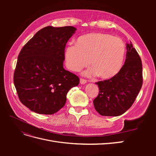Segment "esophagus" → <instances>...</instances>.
<instances>
[{
	"label": "esophagus",
	"mask_w": 156,
	"mask_h": 156,
	"mask_svg": "<svg viewBox=\"0 0 156 156\" xmlns=\"http://www.w3.org/2000/svg\"><path fill=\"white\" fill-rule=\"evenodd\" d=\"M87 80L86 79H82V78H81L80 79V83H81V84H85V83H87Z\"/></svg>",
	"instance_id": "obj_1"
}]
</instances>
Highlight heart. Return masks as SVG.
Listing matches in <instances>:
<instances>
[{
  "instance_id": "obj_1",
  "label": "heart",
  "mask_w": 156,
  "mask_h": 156,
  "mask_svg": "<svg viewBox=\"0 0 156 156\" xmlns=\"http://www.w3.org/2000/svg\"><path fill=\"white\" fill-rule=\"evenodd\" d=\"M126 55V45L119 37L109 34L95 32L79 37L75 44L66 47L64 58L66 66L78 72L88 66L84 73L88 77L98 75L102 79H110L119 73Z\"/></svg>"
}]
</instances>
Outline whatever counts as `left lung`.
Returning a JSON list of instances; mask_svg holds the SVG:
<instances>
[{"label":"left lung","mask_w":156,"mask_h":156,"mask_svg":"<svg viewBox=\"0 0 156 156\" xmlns=\"http://www.w3.org/2000/svg\"><path fill=\"white\" fill-rule=\"evenodd\" d=\"M125 63L119 73L110 79L96 83L98 96L94 105L99 114L120 116L133 105L143 84L141 59L131 42L127 44Z\"/></svg>","instance_id":"1"}]
</instances>
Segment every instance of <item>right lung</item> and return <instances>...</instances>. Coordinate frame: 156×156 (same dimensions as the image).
I'll return each mask as SVG.
<instances>
[{
	"mask_svg": "<svg viewBox=\"0 0 156 156\" xmlns=\"http://www.w3.org/2000/svg\"><path fill=\"white\" fill-rule=\"evenodd\" d=\"M76 28H43L23 46L18 56L13 83L20 100L33 112L53 115L66 102L79 78L64 69V52Z\"/></svg>",
	"mask_w": 156,
	"mask_h": 156,
	"instance_id": "add662e5",
	"label": "right lung"
}]
</instances>
